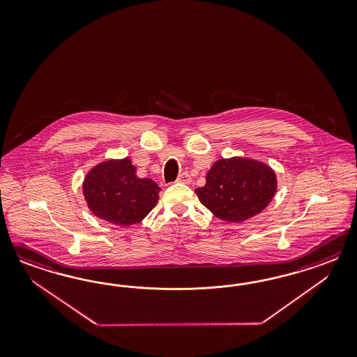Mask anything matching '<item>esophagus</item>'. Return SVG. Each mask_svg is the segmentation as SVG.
I'll return each mask as SVG.
<instances>
[{"label":"esophagus","instance_id":"1","mask_svg":"<svg viewBox=\"0 0 357 357\" xmlns=\"http://www.w3.org/2000/svg\"><path fill=\"white\" fill-rule=\"evenodd\" d=\"M176 182H178V183L184 184L191 183V175L188 173H182L179 176H178Z\"/></svg>","mask_w":357,"mask_h":357}]
</instances>
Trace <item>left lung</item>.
Here are the masks:
<instances>
[{
	"label": "left lung",
	"mask_w": 357,
	"mask_h": 357,
	"mask_svg": "<svg viewBox=\"0 0 357 357\" xmlns=\"http://www.w3.org/2000/svg\"><path fill=\"white\" fill-rule=\"evenodd\" d=\"M276 187V174L270 166L234 157L218 160L206 174V185L195 192L220 220L241 222L268 206Z\"/></svg>",
	"instance_id": "left-lung-1"
}]
</instances>
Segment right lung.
Masks as SVG:
<instances>
[{"mask_svg":"<svg viewBox=\"0 0 357 357\" xmlns=\"http://www.w3.org/2000/svg\"><path fill=\"white\" fill-rule=\"evenodd\" d=\"M160 190L149 178H139L128 158L98 165L84 182L90 211L120 227L140 222L155 206Z\"/></svg>","mask_w":357,"mask_h":357,"instance_id":"obj_1","label":"right lung"}]
</instances>
